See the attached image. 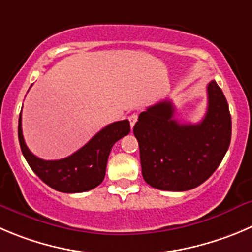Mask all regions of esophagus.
I'll return each instance as SVG.
<instances>
[{"label": "esophagus", "instance_id": "esophagus-1", "mask_svg": "<svg viewBox=\"0 0 252 252\" xmlns=\"http://www.w3.org/2000/svg\"><path fill=\"white\" fill-rule=\"evenodd\" d=\"M137 119H138V115L137 114H131L130 116H128V121H130L131 127H133V126H135V124H136V122H137Z\"/></svg>", "mask_w": 252, "mask_h": 252}]
</instances>
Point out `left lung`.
Instances as JSON below:
<instances>
[{
  "label": "left lung",
  "instance_id": "8db88e82",
  "mask_svg": "<svg viewBox=\"0 0 252 252\" xmlns=\"http://www.w3.org/2000/svg\"><path fill=\"white\" fill-rule=\"evenodd\" d=\"M208 110L199 124H179L168 100L141 112L133 126L146 183L184 191L204 183L221 163L231 140L229 105L215 80L207 86Z\"/></svg>",
  "mask_w": 252,
  "mask_h": 252
}]
</instances>
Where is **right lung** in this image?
Returning a JSON list of instances; mask_svg holds the SVG:
<instances>
[{"mask_svg":"<svg viewBox=\"0 0 252 252\" xmlns=\"http://www.w3.org/2000/svg\"><path fill=\"white\" fill-rule=\"evenodd\" d=\"M128 120L116 121L96 133L80 150L69 157L44 160L28 150L22 133V112L18 120L21 150L32 171L50 188L63 193H81L94 189L104 181L111 148L120 138L128 135Z\"/></svg>","mask_w":252,"mask_h":252,"instance_id":"right-lung-1","label":"right lung"}]
</instances>
